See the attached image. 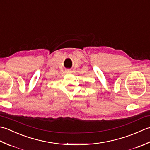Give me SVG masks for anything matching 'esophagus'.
Wrapping results in <instances>:
<instances>
[{
    "mask_svg": "<svg viewBox=\"0 0 150 150\" xmlns=\"http://www.w3.org/2000/svg\"><path fill=\"white\" fill-rule=\"evenodd\" d=\"M71 70H70V69H66V71H65V73H67V74H69V73H71Z\"/></svg>",
    "mask_w": 150,
    "mask_h": 150,
    "instance_id": "1",
    "label": "esophagus"
}]
</instances>
